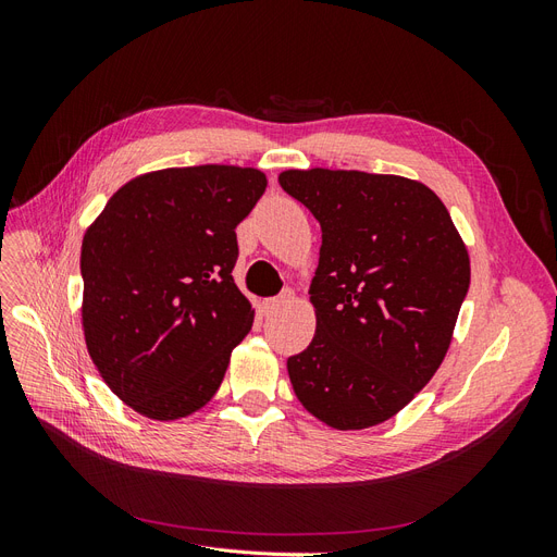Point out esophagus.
I'll return each instance as SVG.
<instances>
[{"label": "esophagus", "mask_w": 557, "mask_h": 557, "mask_svg": "<svg viewBox=\"0 0 557 557\" xmlns=\"http://www.w3.org/2000/svg\"><path fill=\"white\" fill-rule=\"evenodd\" d=\"M290 299H293V293H290V290H285L281 297L264 299V309H267V311H276V309H281L283 305H288Z\"/></svg>", "instance_id": "esophagus-1"}]
</instances>
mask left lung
<instances>
[{"label":"left lung","mask_w":557,"mask_h":557,"mask_svg":"<svg viewBox=\"0 0 557 557\" xmlns=\"http://www.w3.org/2000/svg\"><path fill=\"white\" fill-rule=\"evenodd\" d=\"M281 188L323 230L315 334L288 358L297 399L334 430L393 418L440 369L469 290V256L444 201L391 174L288 170Z\"/></svg>","instance_id":"1"}]
</instances>
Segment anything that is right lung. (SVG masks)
Instances as JSON below:
<instances>
[{"mask_svg": "<svg viewBox=\"0 0 557 557\" xmlns=\"http://www.w3.org/2000/svg\"><path fill=\"white\" fill-rule=\"evenodd\" d=\"M267 176L252 166H172L117 190L81 246L83 334L104 383L153 420L215 395L252 325L232 278L237 225Z\"/></svg>", "mask_w": 557, "mask_h": 557, "instance_id": "obj_1", "label": "right lung"}]
</instances>
